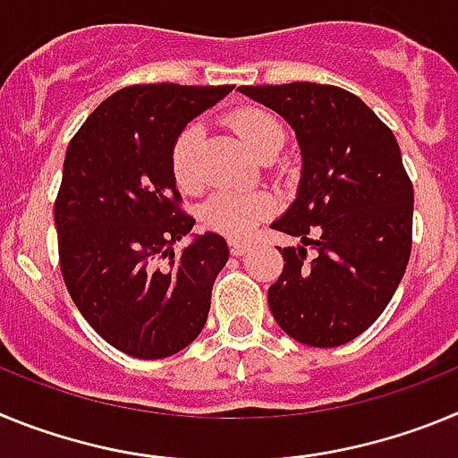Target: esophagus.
<instances>
[{
  "label": "esophagus",
  "instance_id": "34e87169",
  "mask_svg": "<svg viewBox=\"0 0 458 458\" xmlns=\"http://www.w3.org/2000/svg\"><path fill=\"white\" fill-rule=\"evenodd\" d=\"M250 250V242H242V241H229V252L233 257H242V254Z\"/></svg>",
  "mask_w": 458,
  "mask_h": 458
}]
</instances>
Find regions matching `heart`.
Segmentation results:
<instances>
[{"instance_id": "1", "label": "heart", "mask_w": 458, "mask_h": 458, "mask_svg": "<svg viewBox=\"0 0 458 458\" xmlns=\"http://www.w3.org/2000/svg\"><path fill=\"white\" fill-rule=\"evenodd\" d=\"M226 123L245 141L250 151L264 157L273 148L282 147L284 128L275 114L261 107L233 109L226 116ZM201 144V128L197 123L185 125L179 135L174 137L169 148V172L174 183L190 192L199 185V169H197V153ZM275 199L268 192H241V190H220L210 194L201 206V222L210 232L225 233L229 238H241L257 226V222L270 216Z\"/></svg>"}]
</instances>
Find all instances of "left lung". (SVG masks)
<instances>
[{
    "label": "left lung",
    "mask_w": 458,
    "mask_h": 458,
    "mask_svg": "<svg viewBox=\"0 0 458 458\" xmlns=\"http://www.w3.org/2000/svg\"><path fill=\"white\" fill-rule=\"evenodd\" d=\"M284 116L298 135V197L273 229L301 238L279 248L268 289L277 326L295 342L333 349L383 314L412 248V183L394 135L358 96L333 84L238 87ZM318 250L306 254V245Z\"/></svg>",
    "instance_id": "obj_1"
}]
</instances>
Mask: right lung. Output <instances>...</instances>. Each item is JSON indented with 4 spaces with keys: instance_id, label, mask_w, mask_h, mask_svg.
<instances>
[{
    "instance_id": "1",
    "label": "right lung",
    "mask_w": 458,
    "mask_h": 458,
    "mask_svg": "<svg viewBox=\"0 0 458 458\" xmlns=\"http://www.w3.org/2000/svg\"><path fill=\"white\" fill-rule=\"evenodd\" d=\"M232 89L123 87L68 144L55 201L64 282L89 326L132 358L179 353L208 318L229 250L208 232L174 259L172 245L190 233L194 217L181 208L169 148L188 121Z\"/></svg>"
}]
</instances>
